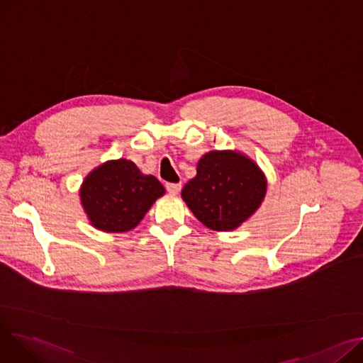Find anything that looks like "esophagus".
<instances>
[{
    "instance_id": "1",
    "label": "esophagus",
    "mask_w": 363,
    "mask_h": 363,
    "mask_svg": "<svg viewBox=\"0 0 363 363\" xmlns=\"http://www.w3.org/2000/svg\"><path fill=\"white\" fill-rule=\"evenodd\" d=\"M179 189H181V184H172V182L166 184V191L169 192V194L175 196V194H178Z\"/></svg>"
}]
</instances>
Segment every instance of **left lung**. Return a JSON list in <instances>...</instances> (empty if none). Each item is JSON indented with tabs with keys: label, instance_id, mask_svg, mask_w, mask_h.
<instances>
[{
	"label": "left lung",
	"instance_id": "obj_1",
	"mask_svg": "<svg viewBox=\"0 0 363 363\" xmlns=\"http://www.w3.org/2000/svg\"><path fill=\"white\" fill-rule=\"evenodd\" d=\"M265 189L262 172L248 157L210 152L200 159L196 178L182 188V199L203 225L229 232L259 207Z\"/></svg>",
	"mask_w": 363,
	"mask_h": 363
}]
</instances>
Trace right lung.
<instances>
[{
    "label": "right lung",
    "mask_w": 363,
    "mask_h": 363,
    "mask_svg": "<svg viewBox=\"0 0 363 363\" xmlns=\"http://www.w3.org/2000/svg\"><path fill=\"white\" fill-rule=\"evenodd\" d=\"M163 194L164 188L157 178L143 175L135 163L127 159L96 167L80 189L91 225L113 233L135 228Z\"/></svg>",
    "instance_id": "obj_1"
}]
</instances>
